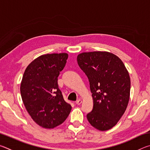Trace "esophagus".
<instances>
[{
	"label": "esophagus",
	"instance_id": "1",
	"mask_svg": "<svg viewBox=\"0 0 150 150\" xmlns=\"http://www.w3.org/2000/svg\"><path fill=\"white\" fill-rule=\"evenodd\" d=\"M81 103H82V100H81V99H79V100L76 101V104H77V105H80Z\"/></svg>",
	"mask_w": 150,
	"mask_h": 150
}]
</instances>
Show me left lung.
<instances>
[{"mask_svg": "<svg viewBox=\"0 0 150 150\" xmlns=\"http://www.w3.org/2000/svg\"><path fill=\"white\" fill-rule=\"evenodd\" d=\"M77 63L87 76L93 99L88 121L100 131L108 130L120 120L128 106L130 79L122 60L107 52H84Z\"/></svg>", "mask_w": 150, "mask_h": 150, "instance_id": "left-lung-1", "label": "left lung"}]
</instances>
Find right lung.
I'll list each match as a JSON object with an SVG mask.
<instances>
[{"mask_svg": "<svg viewBox=\"0 0 150 150\" xmlns=\"http://www.w3.org/2000/svg\"><path fill=\"white\" fill-rule=\"evenodd\" d=\"M67 58L66 53L42 55L30 63L22 77L20 93L24 105L35 122L44 128L62 124L71 110L57 84Z\"/></svg>", "mask_w": 150, "mask_h": 150, "instance_id": "obj_1", "label": "right lung"}]
</instances>
